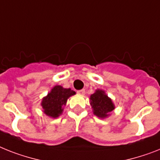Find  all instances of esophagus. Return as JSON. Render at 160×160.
<instances>
[{
  "label": "esophagus",
  "instance_id": "1",
  "mask_svg": "<svg viewBox=\"0 0 160 160\" xmlns=\"http://www.w3.org/2000/svg\"><path fill=\"white\" fill-rule=\"evenodd\" d=\"M78 93L79 95H84L85 94V89L79 90V91H78Z\"/></svg>",
  "mask_w": 160,
  "mask_h": 160
}]
</instances>
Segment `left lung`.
I'll list each match as a JSON object with an SVG mask.
<instances>
[{
  "label": "left lung",
  "instance_id": "left-lung-1",
  "mask_svg": "<svg viewBox=\"0 0 160 160\" xmlns=\"http://www.w3.org/2000/svg\"><path fill=\"white\" fill-rule=\"evenodd\" d=\"M91 105L93 113L101 118H105L114 109V105L109 96L102 90H96V92L90 96Z\"/></svg>",
  "mask_w": 160,
  "mask_h": 160
}]
</instances>
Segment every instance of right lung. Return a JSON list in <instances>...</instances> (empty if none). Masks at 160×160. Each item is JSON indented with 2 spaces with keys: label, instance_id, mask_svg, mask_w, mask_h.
Returning <instances> with one entry per match:
<instances>
[{
  "label": "right lung",
  "instance_id": "right-lung-1",
  "mask_svg": "<svg viewBox=\"0 0 160 160\" xmlns=\"http://www.w3.org/2000/svg\"><path fill=\"white\" fill-rule=\"evenodd\" d=\"M74 91L70 88H64L61 86H55L51 91L42 101L43 112L51 118H57L63 112V106L66 105L67 100L75 95Z\"/></svg>",
  "mask_w": 160,
  "mask_h": 160
}]
</instances>
